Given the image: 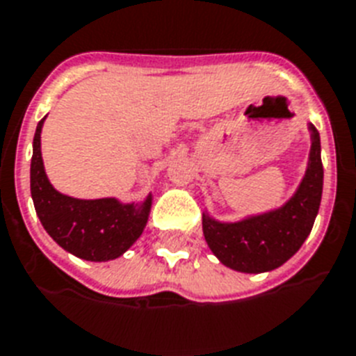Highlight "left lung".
Here are the masks:
<instances>
[{
    "instance_id": "1",
    "label": "left lung",
    "mask_w": 356,
    "mask_h": 356,
    "mask_svg": "<svg viewBox=\"0 0 356 356\" xmlns=\"http://www.w3.org/2000/svg\"><path fill=\"white\" fill-rule=\"evenodd\" d=\"M311 129V158L305 178L285 206L241 222L222 224L204 215V237L209 248L226 266L238 272H268L289 261L305 243L320 209L323 165L320 134Z\"/></svg>"
}]
</instances>
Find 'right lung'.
Masks as SVG:
<instances>
[{"label":"right lung","mask_w":356,"mask_h":356,"mask_svg":"<svg viewBox=\"0 0 356 356\" xmlns=\"http://www.w3.org/2000/svg\"><path fill=\"white\" fill-rule=\"evenodd\" d=\"M34 132L31 160V196L40 222L56 244L86 261H110L123 255L143 232L149 218L150 196L136 207L115 198L79 200L55 191L44 170L40 132Z\"/></svg>","instance_id":"obj_1"}]
</instances>
